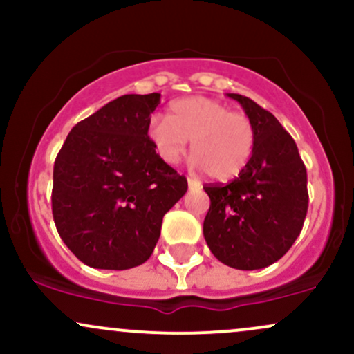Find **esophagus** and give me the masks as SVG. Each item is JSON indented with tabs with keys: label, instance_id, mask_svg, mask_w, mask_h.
Segmentation results:
<instances>
[{
	"label": "esophagus",
	"instance_id": "esophagus-1",
	"mask_svg": "<svg viewBox=\"0 0 354 354\" xmlns=\"http://www.w3.org/2000/svg\"><path fill=\"white\" fill-rule=\"evenodd\" d=\"M188 186H189V189H198V188H201V183L198 180H194V178H188Z\"/></svg>",
	"mask_w": 354,
	"mask_h": 354
}]
</instances>
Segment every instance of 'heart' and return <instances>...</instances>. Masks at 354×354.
<instances>
[{
    "instance_id": "obj_1",
    "label": "heart",
    "mask_w": 354,
    "mask_h": 354,
    "mask_svg": "<svg viewBox=\"0 0 354 354\" xmlns=\"http://www.w3.org/2000/svg\"><path fill=\"white\" fill-rule=\"evenodd\" d=\"M148 135L161 160L169 165L181 160L191 140V163L219 181L231 180L246 168L256 143L250 116L205 96L174 101L168 116L151 118Z\"/></svg>"
}]
</instances>
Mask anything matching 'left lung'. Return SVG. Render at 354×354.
<instances>
[{"label": "left lung", "instance_id": "obj_1", "mask_svg": "<svg viewBox=\"0 0 354 354\" xmlns=\"http://www.w3.org/2000/svg\"><path fill=\"white\" fill-rule=\"evenodd\" d=\"M256 131L246 168L228 185H205L209 209L203 234L226 266L261 270L293 246L308 211L306 168L298 146L279 121L246 96L230 93Z\"/></svg>", "mask_w": 354, "mask_h": 354}]
</instances>
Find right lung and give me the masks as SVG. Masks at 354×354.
Instances as JSON below:
<instances>
[{
	"label": "right lung",
	"mask_w": 354,
	"mask_h": 354,
	"mask_svg": "<svg viewBox=\"0 0 354 354\" xmlns=\"http://www.w3.org/2000/svg\"><path fill=\"white\" fill-rule=\"evenodd\" d=\"M160 93L124 95L80 121L55 160L51 209L84 265L129 270L153 253L163 216L188 189L148 136Z\"/></svg>",
	"instance_id": "obj_1"
}]
</instances>
